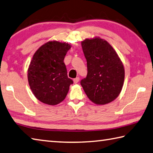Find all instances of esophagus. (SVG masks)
<instances>
[{
	"instance_id": "obj_1",
	"label": "esophagus",
	"mask_w": 153,
	"mask_h": 153,
	"mask_svg": "<svg viewBox=\"0 0 153 153\" xmlns=\"http://www.w3.org/2000/svg\"><path fill=\"white\" fill-rule=\"evenodd\" d=\"M79 81V77H76V78L74 79V82L75 83V84H77V83H78Z\"/></svg>"
}]
</instances>
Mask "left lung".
<instances>
[{"mask_svg":"<svg viewBox=\"0 0 153 153\" xmlns=\"http://www.w3.org/2000/svg\"><path fill=\"white\" fill-rule=\"evenodd\" d=\"M82 47L88 74L81 84L93 103L104 105L117 98L124 80L123 63L110 43L100 37L85 39Z\"/></svg>","mask_w":153,"mask_h":153,"instance_id":"8db88e82","label":"left lung"}]
</instances>
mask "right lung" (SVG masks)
Returning a JSON list of instances; mask_svg holds the SVG:
<instances>
[{"mask_svg": "<svg viewBox=\"0 0 153 153\" xmlns=\"http://www.w3.org/2000/svg\"><path fill=\"white\" fill-rule=\"evenodd\" d=\"M70 48L68 43L51 41L33 55L27 72L28 82L36 98L44 104L54 105L62 102L73 84L63 62Z\"/></svg>", "mask_w": 153, "mask_h": 153, "instance_id": "add662e5", "label": "right lung"}]
</instances>
